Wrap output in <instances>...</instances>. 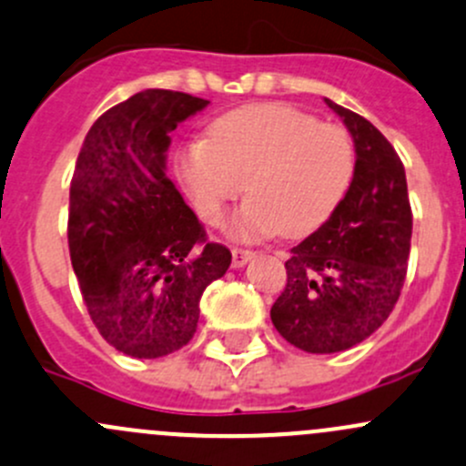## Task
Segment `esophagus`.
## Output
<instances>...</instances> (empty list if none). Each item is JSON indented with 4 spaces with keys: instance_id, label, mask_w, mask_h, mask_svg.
<instances>
[{
    "instance_id": "34e87169",
    "label": "esophagus",
    "mask_w": 466,
    "mask_h": 466,
    "mask_svg": "<svg viewBox=\"0 0 466 466\" xmlns=\"http://www.w3.org/2000/svg\"><path fill=\"white\" fill-rule=\"evenodd\" d=\"M249 258H254L252 249H243V248H234L232 249V266L234 268H243Z\"/></svg>"
}]
</instances>
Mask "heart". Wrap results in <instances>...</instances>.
I'll return each instance as SVG.
<instances>
[{
    "instance_id": "1",
    "label": "heart",
    "mask_w": 466,
    "mask_h": 466,
    "mask_svg": "<svg viewBox=\"0 0 466 466\" xmlns=\"http://www.w3.org/2000/svg\"><path fill=\"white\" fill-rule=\"evenodd\" d=\"M176 171L205 223H220L246 180L249 196L229 223L234 237L257 241L283 229L306 237L349 192L355 147L344 127L321 125L297 106L254 105L218 117L208 140L180 147Z\"/></svg>"
}]
</instances>
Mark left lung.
<instances>
[{"instance_id":"1","label":"left lung","mask_w":466,"mask_h":466,"mask_svg":"<svg viewBox=\"0 0 466 466\" xmlns=\"http://www.w3.org/2000/svg\"><path fill=\"white\" fill-rule=\"evenodd\" d=\"M355 143L350 187L330 218L290 249L288 283L270 317L279 335L317 355L370 337L398 303L413 214L393 145L366 117L326 97Z\"/></svg>"}]
</instances>
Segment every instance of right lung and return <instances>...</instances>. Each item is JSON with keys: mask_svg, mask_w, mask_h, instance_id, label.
<instances>
[{"mask_svg": "<svg viewBox=\"0 0 466 466\" xmlns=\"http://www.w3.org/2000/svg\"><path fill=\"white\" fill-rule=\"evenodd\" d=\"M209 100L147 89L89 129L68 194V252L106 344L138 360L183 349L205 288L232 263L165 174L169 134Z\"/></svg>", "mask_w": 466, "mask_h": 466, "instance_id": "right-lung-1", "label": "right lung"}]
</instances>
